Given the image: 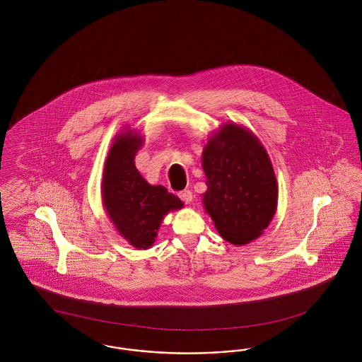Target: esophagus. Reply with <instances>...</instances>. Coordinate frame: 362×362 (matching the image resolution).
Wrapping results in <instances>:
<instances>
[{"instance_id":"1","label":"esophagus","mask_w":362,"mask_h":362,"mask_svg":"<svg viewBox=\"0 0 362 362\" xmlns=\"http://www.w3.org/2000/svg\"><path fill=\"white\" fill-rule=\"evenodd\" d=\"M179 198L185 202V204H191L192 202V192L189 189H183L179 192Z\"/></svg>"}]
</instances>
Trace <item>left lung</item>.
Here are the masks:
<instances>
[{
    "mask_svg": "<svg viewBox=\"0 0 362 362\" xmlns=\"http://www.w3.org/2000/svg\"><path fill=\"white\" fill-rule=\"evenodd\" d=\"M202 168V202L221 238L235 245L257 240L278 204L274 168L258 137L236 123L221 124L204 146Z\"/></svg>",
    "mask_w": 362,
    "mask_h": 362,
    "instance_id": "1",
    "label": "left lung"
}]
</instances>
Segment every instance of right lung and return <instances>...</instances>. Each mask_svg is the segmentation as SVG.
Returning a JSON list of instances; mask_svg holds the SVG:
<instances>
[{"instance_id": "1", "label": "right lung", "mask_w": 362, "mask_h": 362, "mask_svg": "<svg viewBox=\"0 0 362 362\" xmlns=\"http://www.w3.org/2000/svg\"><path fill=\"white\" fill-rule=\"evenodd\" d=\"M142 145L144 137L129 127L114 138L104 164L102 201L122 238L136 248L148 250L164 217L185 205L165 187L149 185L138 173L134 157Z\"/></svg>"}]
</instances>
